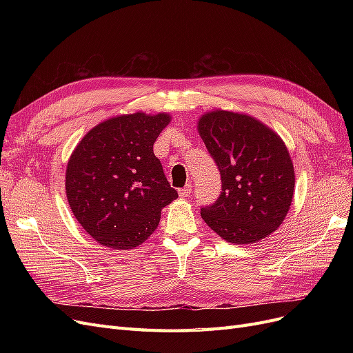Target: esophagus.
Masks as SVG:
<instances>
[{"label": "esophagus", "instance_id": "1", "mask_svg": "<svg viewBox=\"0 0 353 353\" xmlns=\"http://www.w3.org/2000/svg\"><path fill=\"white\" fill-rule=\"evenodd\" d=\"M191 190H193V185H191V184H187L184 188H179V190H178V193H179V196H181V197H188V196H190V193H191Z\"/></svg>", "mask_w": 353, "mask_h": 353}]
</instances>
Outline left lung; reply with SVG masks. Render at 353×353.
<instances>
[{
    "label": "left lung",
    "instance_id": "8db88e82",
    "mask_svg": "<svg viewBox=\"0 0 353 353\" xmlns=\"http://www.w3.org/2000/svg\"><path fill=\"white\" fill-rule=\"evenodd\" d=\"M199 134L221 172L222 191L201 218L228 243H256L281 225L290 209L294 169L279 134L252 116L203 114Z\"/></svg>",
    "mask_w": 353,
    "mask_h": 353
}]
</instances>
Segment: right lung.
<instances>
[{
	"mask_svg": "<svg viewBox=\"0 0 353 353\" xmlns=\"http://www.w3.org/2000/svg\"><path fill=\"white\" fill-rule=\"evenodd\" d=\"M168 113L121 114L94 126L66 169V196L74 218L110 249H134L157 228L162 209L178 197L153 153Z\"/></svg>",
	"mask_w": 353,
	"mask_h": 353,
	"instance_id": "add662e5",
	"label": "right lung"
}]
</instances>
